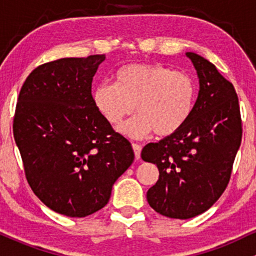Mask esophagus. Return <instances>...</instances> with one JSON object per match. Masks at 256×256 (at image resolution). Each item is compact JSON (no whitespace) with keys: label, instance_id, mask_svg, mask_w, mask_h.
Wrapping results in <instances>:
<instances>
[{"label":"esophagus","instance_id":"1","mask_svg":"<svg viewBox=\"0 0 256 256\" xmlns=\"http://www.w3.org/2000/svg\"><path fill=\"white\" fill-rule=\"evenodd\" d=\"M132 149H134V158L138 160V158H140V150H142V146H140V144H137V143H134V144H132Z\"/></svg>","mask_w":256,"mask_h":256}]
</instances>
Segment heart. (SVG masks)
Here are the masks:
<instances>
[{
    "mask_svg": "<svg viewBox=\"0 0 256 256\" xmlns=\"http://www.w3.org/2000/svg\"><path fill=\"white\" fill-rule=\"evenodd\" d=\"M198 85L189 73L158 64H131L120 67L114 83L98 84L94 104L110 125L118 126L136 108L137 114L120 128L131 138H144L152 131L172 136L192 118Z\"/></svg>",
    "mask_w": 256,
    "mask_h": 256,
    "instance_id": "heart-1",
    "label": "heart"
}]
</instances>
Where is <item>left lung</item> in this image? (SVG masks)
<instances>
[{
	"label": "left lung",
	"mask_w": 256,
	"mask_h": 256,
	"mask_svg": "<svg viewBox=\"0 0 256 256\" xmlns=\"http://www.w3.org/2000/svg\"><path fill=\"white\" fill-rule=\"evenodd\" d=\"M198 77L192 118L178 132L149 143L140 158L155 164L158 179L146 192L155 212L190 219L210 210L228 186L242 140L238 98L207 58L185 52Z\"/></svg>",
	"instance_id": "left-lung-1"
}]
</instances>
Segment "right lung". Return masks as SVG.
<instances>
[{
	"mask_svg": "<svg viewBox=\"0 0 256 256\" xmlns=\"http://www.w3.org/2000/svg\"><path fill=\"white\" fill-rule=\"evenodd\" d=\"M104 58L40 64L18 98L13 134L28 184L46 207L71 218L104 208L134 158L131 143L94 104L91 83Z\"/></svg>",
	"mask_w": 256,
	"mask_h": 256,
	"instance_id": "obj_1",
	"label": "right lung"
}]
</instances>
